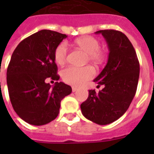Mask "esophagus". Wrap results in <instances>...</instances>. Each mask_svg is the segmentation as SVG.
Listing matches in <instances>:
<instances>
[{
  "instance_id": "1",
  "label": "esophagus",
  "mask_w": 154,
  "mask_h": 154,
  "mask_svg": "<svg viewBox=\"0 0 154 154\" xmlns=\"http://www.w3.org/2000/svg\"><path fill=\"white\" fill-rule=\"evenodd\" d=\"M72 92H76V91L78 90V88H77V87H75V86H72Z\"/></svg>"
}]
</instances>
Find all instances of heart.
I'll list each match as a JSON object with an SVG mask.
<instances>
[{"instance_id":"obj_1","label":"heart","mask_w":154,"mask_h":154,"mask_svg":"<svg viewBox=\"0 0 154 154\" xmlns=\"http://www.w3.org/2000/svg\"><path fill=\"white\" fill-rule=\"evenodd\" d=\"M74 45L87 53L88 60L95 64H100L104 58V52L99 49L100 44L96 38L91 36L82 37L74 41ZM67 44L62 42L56 47L54 52L55 61L58 65H63L67 59ZM96 71L90 65L83 67L69 66L62 71V78L65 82L72 85H82L92 79Z\"/></svg>"}]
</instances>
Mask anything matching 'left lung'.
Listing matches in <instances>:
<instances>
[{
    "label": "left lung",
    "instance_id": "1",
    "mask_svg": "<svg viewBox=\"0 0 154 154\" xmlns=\"http://www.w3.org/2000/svg\"><path fill=\"white\" fill-rule=\"evenodd\" d=\"M108 45L107 63L94 82L104 88L99 92L89 90L81 104L82 115L99 125H107L120 118L130 106L137 92L140 63L127 37L116 30H100Z\"/></svg>",
    "mask_w": 154,
    "mask_h": 154
}]
</instances>
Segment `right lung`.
<instances>
[{
  "mask_svg": "<svg viewBox=\"0 0 154 154\" xmlns=\"http://www.w3.org/2000/svg\"><path fill=\"white\" fill-rule=\"evenodd\" d=\"M67 35L42 30L19 43L7 70L11 103L18 116L26 123L42 126L58 116L61 101L72 88L56 82L51 86L48 78L58 80L54 52Z\"/></svg>",
  "mask_w": 154,
  "mask_h": 154,
  "instance_id": "right-lung-1",
  "label": "right lung"
}]
</instances>
